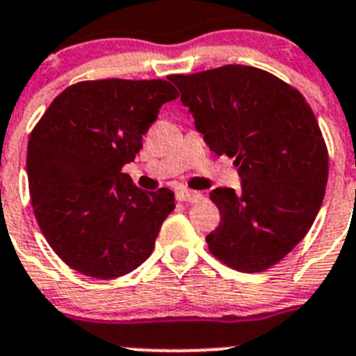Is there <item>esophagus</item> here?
<instances>
[{
    "mask_svg": "<svg viewBox=\"0 0 356 356\" xmlns=\"http://www.w3.org/2000/svg\"><path fill=\"white\" fill-rule=\"evenodd\" d=\"M202 198H204V195L198 193V191H191V190H179L177 191L179 202H200Z\"/></svg>",
    "mask_w": 356,
    "mask_h": 356,
    "instance_id": "esophagus-1",
    "label": "esophagus"
}]
</instances>
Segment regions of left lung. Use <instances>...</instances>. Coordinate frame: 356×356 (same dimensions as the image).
Masks as SVG:
<instances>
[{"label":"left lung","instance_id":"1","mask_svg":"<svg viewBox=\"0 0 356 356\" xmlns=\"http://www.w3.org/2000/svg\"><path fill=\"white\" fill-rule=\"evenodd\" d=\"M170 81L209 149L234 158L243 177L239 193H209L220 211L209 252L243 273L270 270L305 238L325 197L328 149L312 108L257 67L223 65Z\"/></svg>","mask_w":356,"mask_h":356}]
</instances>
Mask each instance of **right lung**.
<instances>
[{
	"label": "right lung",
	"instance_id": "1",
	"mask_svg": "<svg viewBox=\"0 0 356 356\" xmlns=\"http://www.w3.org/2000/svg\"><path fill=\"white\" fill-rule=\"evenodd\" d=\"M166 79H95L67 86L30 134L28 186L54 254L92 278L120 277L154 250L174 191L136 188L134 161L159 108L177 99Z\"/></svg>",
	"mask_w": 356,
	"mask_h": 356
}]
</instances>
